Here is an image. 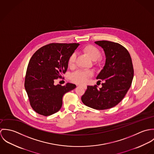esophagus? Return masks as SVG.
<instances>
[{"mask_svg":"<svg viewBox=\"0 0 154 154\" xmlns=\"http://www.w3.org/2000/svg\"><path fill=\"white\" fill-rule=\"evenodd\" d=\"M81 87H82L84 89H86L87 88V86L85 85H80Z\"/></svg>","mask_w":154,"mask_h":154,"instance_id":"1","label":"esophagus"}]
</instances>
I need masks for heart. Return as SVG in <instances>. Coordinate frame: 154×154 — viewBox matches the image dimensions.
I'll return each mask as SVG.
<instances>
[{
	"instance_id": "heart-1",
	"label": "heart",
	"mask_w": 154,
	"mask_h": 154,
	"mask_svg": "<svg viewBox=\"0 0 154 154\" xmlns=\"http://www.w3.org/2000/svg\"><path fill=\"white\" fill-rule=\"evenodd\" d=\"M83 52L89 56L92 60H96L101 56V51L96 46L94 45H87L83 47ZM76 56L75 53H72L68 59V66L70 68L75 66ZM92 72L89 70H79L72 74L70 76L71 80L76 84H84L87 82L88 78L92 75Z\"/></svg>"
}]
</instances>
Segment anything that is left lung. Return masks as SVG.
<instances>
[{
  "instance_id": "left-lung-1",
  "label": "left lung",
  "mask_w": 154,
  "mask_h": 154,
  "mask_svg": "<svg viewBox=\"0 0 154 154\" xmlns=\"http://www.w3.org/2000/svg\"><path fill=\"white\" fill-rule=\"evenodd\" d=\"M105 53L106 63L97 76L104 81L102 87L88 86L81 100L87 106L96 110H106L117 105L132 85L134 70L132 59L127 49L121 44L109 41H97Z\"/></svg>"
}]
</instances>
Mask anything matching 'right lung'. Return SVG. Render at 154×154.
I'll use <instances>...</instances> for the list:
<instances>
[{
	"label": "right lung",
	"mask_w": 154,
	"mask_h": 154,
	"mask_svg": "<svg viewBox=\"0 0 154 154\" xmlns=\"http://www.w3.org/2000/svg\"><path fill=\"white\" fill-rule=\"evenodd\" d=\"M78 43H51L39 48L27 67L25 88L30 105L39 114L50 116L59 111L66 92L76 88L73 84L55 85L54 81L67 71L68 59Z\"/></svg>",
	"instance_id": "add662e5"
}]
</instances>
